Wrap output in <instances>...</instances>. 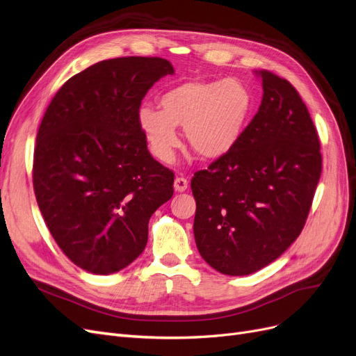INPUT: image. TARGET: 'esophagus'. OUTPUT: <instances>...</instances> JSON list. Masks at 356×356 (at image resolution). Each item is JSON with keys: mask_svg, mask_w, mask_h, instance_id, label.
<instances>
[{"mask_svg": "<svg viewBox=\"0 0 356 356\" xmlns=\"http://www.w3.org/2000/svg\"><path fill=\"white\" fill-rule=\"evenodd\" d=\"M188 180L185 177H176L175 180V189L176 192H185L188 189Z\"/></svg>", "mask_w": 356, "mask_h": 356, "instance_id": "esophagus-1", "label": "esophagus"}]
</instances>
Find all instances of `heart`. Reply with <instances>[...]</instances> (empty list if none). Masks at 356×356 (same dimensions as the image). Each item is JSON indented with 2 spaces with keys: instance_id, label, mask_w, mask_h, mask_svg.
Instances as JSON below:
<instances>
[{
  "instance_id": "b5f03b06",
  "label": "heart",
  "mask_w": 356,
  "mask_h": 356,
  "mask_svg": "<svg viewBox=\"0 0 356 356\" xmlns=\"http://www.w3.org/2000/svg\"><path fill=\"white\" fill-rule=\"evenodd\" d=\"M159 109L142 106L139 125L152 154L171 163L180 145L176 129H185L188 145L200 158L216 161L231 154L254 111V97L235 78L186 81L159 96Z\"/></svg>"
}]
</instances>
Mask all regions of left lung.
Returning a JSON list of instances; mask_svg holds the SVG:
<instances>
[{"mask_svg": "<svg viewBox=\"0 0 356 356\" xmlns=\"http://www.w3.org/2000/svg\"><path fill=\"white\" fill-rule=\"evenodd\" d=\"M256 74L263 97L239 143L191 180L200 254L231 277L268 266L294 243L323 168L318 133L297 90L269 71Z\"/></svg>", "mask_w": 356, "mask_h": 356, "instance_id": "8db88e82", "label": "left lung"}]
</instances>
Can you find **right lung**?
<instances>
[{
    "label": "right lung",
    "mask_w": 356,
    "mask_h": 356,
    "mask_svg": "<svg viewBox=\"0 0 356 356\" xmlns=\"http://www.w3.org/2000/svg\"><path fill=\"white\" fill-rule=\"evenodd\" d=\"M161 57L91 65L57 91L33 152V191L54 241L78 268L109 275L147 243V223L173 197L175 173L147 151L140 103L173 75Z\"/></svg>",
    "instance_id": "1"
}]
</instances>
